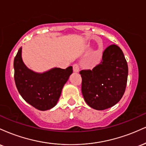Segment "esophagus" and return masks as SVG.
Returning <instances> with one entry per match:
<instances>
[{
    "label": "esophagus",
    "mask_w": 146,
    "mask_h": 146,
    "mask_svg": "<svg viewBox=\"0 0 146 146\" xmlns=\"http://www.w3.org/2000/svg\"><path fill=\"white\" fill-rule=\"evenodd\" d=\"M73 71L75 73H78L80 71V66H79L78 64H74L73 66Z\"/></svg>",
    "instance_id": "esophagus-1"
}]
</instances>
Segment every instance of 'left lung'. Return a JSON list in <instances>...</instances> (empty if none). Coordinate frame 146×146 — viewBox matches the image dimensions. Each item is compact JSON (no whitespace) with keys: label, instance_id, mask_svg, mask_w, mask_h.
Here are the masks:
<instances>
[{"label":"left lung","instance_id":"1","mask_svg":"<svg viewBox=\"0 0 146 146\" xmlns=\"http://www.w3.org/2000/svg\"><path fill=\"white\" fill-rule=\"evenodd\" d=\"M82 93L86 104L95 110L113 106L123 97L128 80V67L123 51L116 44L108 46L102 60L92 70L80 72Z\"/></svg>","mask_w":146,"mask_h":146}]
</instances>
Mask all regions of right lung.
<instances>
[{
    "label": "right lung",
    "instance_id": "right-lung-1",
    "mask_svg": "<svg viewBox=\"0 0 146 146\" xmlns=\"http://www.w3.org/2000/svg\"><path fill=\"white\" fill-rule=\"evenodd\" d=\"M14 80L24 100L40 110H47L57 104L64 85L73 73V67L53 68L39 73L25 66L22 60V47L14 58Z\"/></svg>",
    "mask_w": 146,
    "mask_h": 146
}]
</instances>
